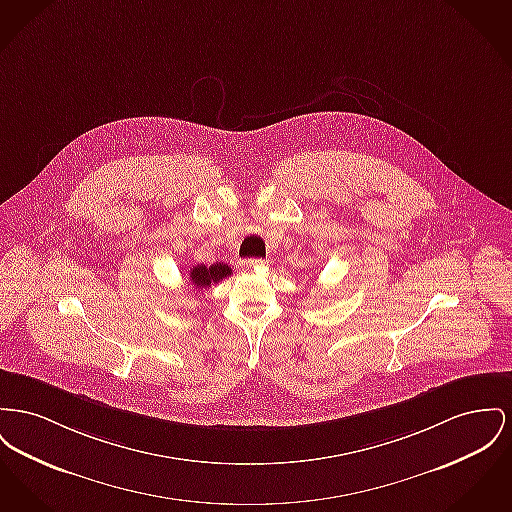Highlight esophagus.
<instances>
[{
  "label": "esophagus",
  "instance_id": "1",
  "mask_svg": "<svg viewBox=\"0 0 512 512\" xmlns=\"http://www.w3.org/2000/svg\"><path fill=\"white\" fill-rule=\"evenodd\" d=\"M241 269H261L265 267L263 259H243L240 263Z\"/></svg>",
  "mask_w": 512,
  "mask_h": 512
}]
</instances>
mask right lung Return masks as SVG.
Wrapping results in <instances>:
<instances>
[{
  "mask_svg": "<svg viewBox=\"0 0 512 512\" xmlns=\"http://www.w3.org/2000/svg\"><path fill=\"white\" fill-rule=\"evenodd\" d=\"M230 274H232V269L228 265H224V263H214L211 267L197 265V267H193L191 272H189V280L193 282L195 288L205 290V288H211V284L224 280Z\"/></svg>",
  "mask_w": 512,
  "mask_h": 512,
  "instance_id": "add662e5",
  "label": "right lung"
}]
</instances>
